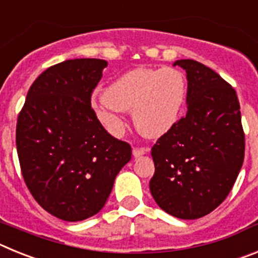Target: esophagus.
<instances>
[{"instance_id":"1","label":"esophagus","mask_w":258,"mask_h":258,"mask_svg":"<svg viewBox=\"0 0 258 258\" xmlns=\"http://www.w3.org/2000/svg\"><path fill=\"white\" fill-rule=\"evenodd\" d=\"M149 151H150L149 147H134L133 155L134 157H140V156H143L145 154H147Z\"/></svg>"}]
</instances>
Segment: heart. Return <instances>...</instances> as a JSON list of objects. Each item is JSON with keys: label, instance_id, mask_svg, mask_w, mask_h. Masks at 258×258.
<instances>
[{"label": "heart", "instance_id": "b5f03b06", "mask_svg": "<svg viewBox=\"0 0 258 258\" xmlns=\"http://www.w3.org/2000/svg\"><path fill=\"white\" fill-rule=\"evenodd\" d=\"M187 81L178 68H134L113 80L95 98V117L113 136L124 127L122 112L131 111L142 136L159 138L178 121L186 102Z\"/></svg>", "mask_w": 258, "mask_h": 258}]
</instances>
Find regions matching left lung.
<instances>
[{"label": "left lung", "mask_w": 258, "mask_h": 258, "mask_svg": "<svg viewBox=\"0 0 258 258\" xmlns=\"http://www.w3.org/2000/svg\"><path fill=\"white\" fill-rule=\"evenodd\" d=\"M187 75V112L151 149L152 198L182 220L207 216L226 199L244 160L238 95L229 83L192 59L174 61Z\"/></svg>", "instance_id": "1"}]
</instances>
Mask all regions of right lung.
Listing matches in <instances>:
<instances>
[{
	"label": "right lung",
	"instance_id": "obj_1",
	"mask_svg": "<svg viewBox=\"0 0 258 258\" xmlns=\"http://www.w3.org/2000/svg\"><path fill=\"white\" fill-rule=\"evenodd\" d=\"M103 59H70L33 81L17 122L27 187L50 214L68 222L101 211L132 147L102 126L92 108Z\"/></svg>",
	"mask_w": 258,
	"mask_h": 258
}]
</instances>
